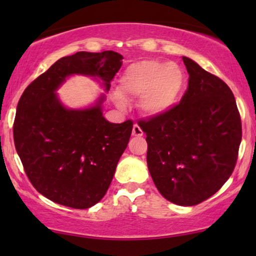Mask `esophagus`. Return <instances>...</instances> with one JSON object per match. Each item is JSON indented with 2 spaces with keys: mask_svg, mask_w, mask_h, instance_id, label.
<instances>
[{
  "mask_svg": "<svg viewBox=\"0 0 256 256\" xmlns=\"http://www.w3.org/2000/svg\"><path fill=\"white\" fill-rule=\"evenodd\" d=\"M132 136H138V138H140V136L143 135V132L141 127H140L138 124H134V127H132Z\"/></svg>",
  "mask_w": 256,
  "mask_h": 256,
  "instance_id": "34e87169",
  "label": "esophagus"
}]
</instances>
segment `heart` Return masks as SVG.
<instances>
[{"label":"heart","instance_id":"1","mask_svg":"<svg viewBox=\"0 0 256 256\" xmlns=\"http://www.w3.org/2000/svg\"><path fill=\"white\" fill-rule=\"evenodd\" d=\"M184 85V73L174 62L144 60L129 65L118 82L113 100L124 106V99H140V110L158 116L174 108Z\"/></svg>","mask_w":256,"mask_h":256}]
</instances>
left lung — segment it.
I'll list each match as a JSON object with an SVG mask.
<instances>
[{
    "label": "left lung",
    "mask_w": 256,
    "mask_h": 256,
    "mask_svg": "<svg viewBox=\"0 0 256 256\" xmlns=\"http://www.w3.org/2000/svg\"><path fill=\"white\" fill-rule=\"evenodd\" d=\"M188 86L180 104L148 121L146 164L157 190L180 206L204 202L236 166L241 120L230 87L188 57Z\"/></svg>",
    "instance_id": "left-lung-1"
}]
</instances>
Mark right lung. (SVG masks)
I'll list each match as a JSON object with an SVG mask.
<instances>
[{
  "mask_svg": "<svg viewBox=\"0 0 256 256\" xmlns=\"http://www.w3.org/2000/svg\"><path fill=\"white\" fill-rule=\"evenodd\" d=\"M122 59L114 51L62 57L20 96L14 122L16 152L34 188L57 204L84 210L99 202L132 130L130 120L112 124L104 118V93L90 106L70 108L57 90L70 76H84L108 92Z\"/></svg>",
  "mask_w": 256,
  "mask_h": 256,
  "instance_id": "1",
  "label": "right lung"
}]
</instances>
